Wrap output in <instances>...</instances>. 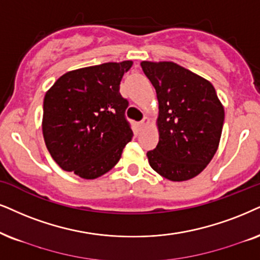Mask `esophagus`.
<instances>
[{
	"label": "esophagus",
	"instance_id": "obj_1",
	"mask_svg": "<svg viewBox=\"0 0 260 260\" xmlns=\"http://www.w3.org/2000/svg\"><path fill=\"white\" fill-rule=\"evenodd\" d=\"M147 123H149V119H147V117L145 116V117H144V119L141 120L140 122H139V127H140V128H143L144 126H146Z\"/></svg>",
	"mask_w": 260,
	"mask_h": 260
}]
</instances>
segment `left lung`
<instances>
[{
	"mask_svg": "<svg viewBox=\"0 0 260 260\" xmlns=\"http://www.w3.org/2000/svg\"><path fill=\"white\" fill-rule=\"evenodd\" d=\"M156 88L159 141L147 152L154 172L170 181L202 173L217 151L224 109L208 80L174 62H141Z\"/></svg>",
	"mask_w": 260,
	"mask_h": 260,
	"instance_id": "left-lung-1",
	"label": "left lung"
}]
</instances>
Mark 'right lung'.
I'll return each instance as SVG.
<instances>
[{
    "label": "right lung",
    "mask_w": 260,
    "mask_h": 260,
    "mask_svg": "<svg viewBox=\"0 0 260 260\" xmlns=\"http://www.w3.org/2000/svg\"><path fill=\"white\" fill-rule=\"evenodd\" d=\"M132 61L109 62L68 72L47 92L43 136L49 152L66 172L96 179L113 168L133 137L128 101L120 83Z\"/></svg>",
    "instance_id": "obj_1"
}]
</instances>
